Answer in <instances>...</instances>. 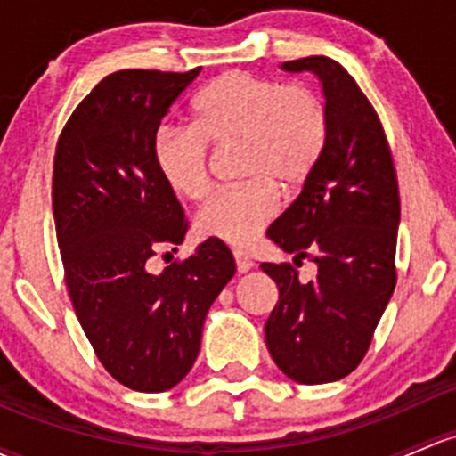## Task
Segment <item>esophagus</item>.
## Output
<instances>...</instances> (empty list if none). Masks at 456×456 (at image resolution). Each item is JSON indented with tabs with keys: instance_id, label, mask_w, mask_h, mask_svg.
Returning a JSON list of instances; mask_svg holds the SVG:
<instances>
[{
	"instance_id": "1",
	"label": "esophagus",
	"mask_w": 456,
	"mask_h": 456,
	"mask_svg": "<svg viewBox=\"0 0 456 456\" xmlns=\"http://www.w3.org/2000/svg\"><path fill=\"white\" fill-rule=\"evenodd\" d=\"M233 257H236V266H238V273H240V275H244V273H248L253 268V262L248 260L244 253H233Z\"/></svg>"
}]
</instances>
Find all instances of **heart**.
I'll return each instance as SVG.
<instances>
[{"instance_id": "obj_1", "label": "heart", "mask_w": 456, "mask_h": 456, "mask_svg": "<svg viewBox=\"0 0 456 456\" xmlns=\"http://www.w3.org/2000/svg\"><path fill=\"white\" fill-rule=\"evenodd\" d=\"M194 126H161L152 159L166 185L185 200L209 190L208 143L240 146V188L214 194L194 220L200 238L247 247L290 194L313 176L328 143V111L314 91L247 71H224L199 91Z\"/></svg>"}]
</instances>
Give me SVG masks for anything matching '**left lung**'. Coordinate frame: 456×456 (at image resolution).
<instances>
[{
	"label": "left lung",
	"instance_id": "1",
	"mask_svg": "<svg viewBox=\"0 0 456 456\" xmlns=\"http://www.w3.org/2000/svg\"><path fill=\"white\" fill-rule=\"evenodd\" d=\"M280 67L319 78L330 131L313 176L266 232L292 262L310 257L316 277L260 266L280 289L265 337L290 380L323 385L358 367L395 289L400 194L380 119L347 69L328 56Z\"/></svg>",
	"mask_w": 456,
	"mask_h": 456
}]
</instances>
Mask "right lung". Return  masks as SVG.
Listing matches in <instances>:
<instances>
[{
	"instance_id": "add662e5",
	"label": "right lung",
	"mask_w": 456,
	"mask_h": 456,
	"mask_svg": "<svg viewBox=\"0 0 456 456\" xmlns=\"http://www.w3.org/2000/svg\"><path fill=\"white\" fill-rule=\"evenodd\" d=\"M199 74L200 67L115 71L76 107L56 146L52 208L71 304L104 369L142 393L188 376L209 305L236 273L218 240L151 271V257L188 232L152 142Z\"/></svg>"
}]
</instances>
